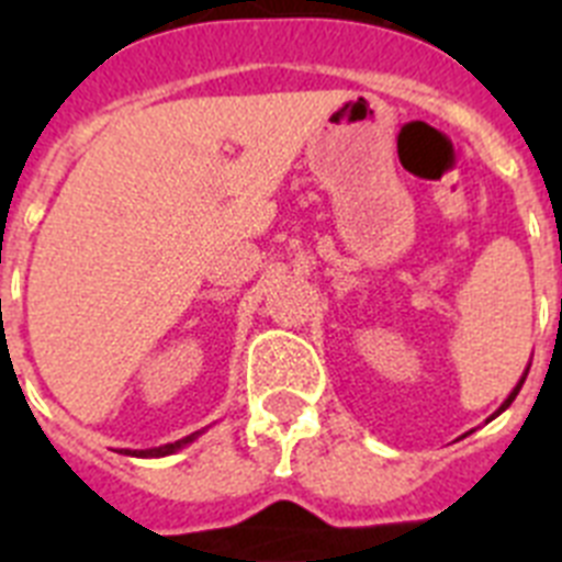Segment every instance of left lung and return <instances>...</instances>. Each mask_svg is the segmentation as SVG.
<instances>
[{
	"mask_svg": "<svg viewBox=\"0 0 562 562\" xmlns=\"http://www.w3.org/2000/svg\"><path fill=\"white\" fill-rule=\"evenodd\" d=\"M529 366H532V360H529ZM529 366H526V371H524V376H520V380H518V385H515V389H513V391H509V396H506V400H504V402H501V408H498V411H495V414H493V416H490V419H495V416H498V414H504V411H506V408H509V405H513V402H515V396H518V391H520V389H524V380H526V374H529ZM490 419H486V422H490Z\"/></svg>",
	"mask_w": 562,
	"mask_h": 562,
	"instance_id": "obj_1",
	"label": "left lung"
}]
</instances>
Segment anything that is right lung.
Wrapping results in <instances>:
<instances>
[{
	"mask_svg": "<svg viewBox=\"0 0 562 562\" xmlns=\"http://www.w3.org/2000/svg\"><path fill=\"white\" fill-rule=\"evenodd\" d=\"M202 434H205V430H196V434L186 436V439H180V441H171V445H162V448H151V450H117V453L137 456V459H160V456H171V453H177V450L188 448V445L200 439Z\"/></svg>",
	"mask_w": 562,
	"mask_h": 562,
	"instance_id": "1",
	"label": "right lung"
}]
</instances>
